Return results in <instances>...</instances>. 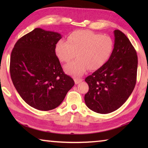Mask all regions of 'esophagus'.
<instances>
[{
	"label": "esophagus",
	"instance_id": "1",
	"mask_svg": "<svg viewBox=\"0 0 148 148\" xmlns=\"http://www.w3.org/2000/svg\"><path fill=\"white\" fill-rule=\"evenodd\" d=\"M82 82V79L81 78H78V77H76V78H74V82L75 84H78L80 82Z\"/></svg>",
	"mask_w": 148,
	"mask_h": 148
}]
</instances>
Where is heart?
<instances>
[{
  "label": "heart",
  "instance_id": "heart-1",
  "mask_svg": "<svg viewBox=\"0 0 148 148\" xmlns=\"http://www.w3.org/2000/svg\"><path fill=\"white\" fill-rule=\"evenodd\" d=\"M114 43L111 37L95 33L91 31L81 30L70 34L68 42L60 40L56 46V53L61 62H69L64 66L67 74L80 76L89 68L97 70L108 61L113 53Z\"/></svg>",
  "mask_w": 148,
  "mask_h": 148
}]
</instances>
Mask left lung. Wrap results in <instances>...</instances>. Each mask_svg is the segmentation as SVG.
I'll use <instances>...</instances> for the list:
<instances>
[{"instance_id": "obj_1", "label": "left lung", "mask_w": 148, "mask_h": 148, "mask_svg": "<svg viewBox=\"0 0 148 148\" xmlns=\"http://www.w3.org/2000/svg\"><path fill=\"white\" fill-rule=\"evenodd\" d=\"M114 48L111 57L101 68L87 76L89 91L85 102L90 110L108 114L123 104L136 82L138 57L129 38L115 30Z\"/></svg>"}]
</instances>
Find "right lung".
<instances>
[{"label": "right lung", "mask_w": 148, "mask_h": 148, "mask_svg": "<svg viewBox=\"0 0 148 148\" xmlns=\"http://www.w3.org/2000/svg\"><path fill=\"white\" fill-rule=\"evenodd\" d=\"M36 28L19 38L12 49L10 72L13 84L26 103L48 111L59 106L74 85L65 74L56 53L62 37Z\"/></svg>", "instance_id": "add662e5"}]
</instances>
